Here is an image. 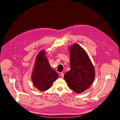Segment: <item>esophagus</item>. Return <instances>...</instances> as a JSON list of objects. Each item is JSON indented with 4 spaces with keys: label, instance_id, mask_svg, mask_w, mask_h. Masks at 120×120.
<instances>
[{
    "label": "esophagus",
    "instance_id": "esophagus-1",
    "mask_svg": "<svg viewBox=\"0 0 120 120\" xmlns=\"http://www.w3.org/2000/svg\"><path fill=\"white\" fill-rule=\"evenodd\" d=\"M60 75L61 77L64 78V72H60Z\"/></svg>",
    "mask_w": 120,
    "mask_h": 120
}]
</instances>
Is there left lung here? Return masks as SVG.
Segmentation results:
<instances>
[{
  "instance_id": "left-lung-1",
  "label": "left lung",
  "mask_w": 120,
  "mask_h": 120,
  "mask_svg": "<svg viewBox=\"0 0 120 120\" xmlns=\"http://www.w3.org/2000/svg\"><path fill=\"white\" fill-rule=\"evenodd\" d=\"M71 70L64 75L68 86L77 94L86 90L95 77V70L90 59L82 48L77 43L68 49Z\"/></svg>"
}]
</instances>
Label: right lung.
Here are the masks:
<instances>
[{
  "label": "right lung",
  "instance_id": "1",
  "mask_svg": "<svg viewBox=\"0 0 120 120\" xmlns=\"http://www.w3.org/2000/svg\"><path fill=\"white\" fill-rule=\"evenodd\" d=\"M59 77V75L50 67L46 56V52L41 50L36 57L31 75L34 86L40 91L48 90Z\"/></svg>",
  "mask_w": 120,
  "mask_h": 120
}]
</instances>
